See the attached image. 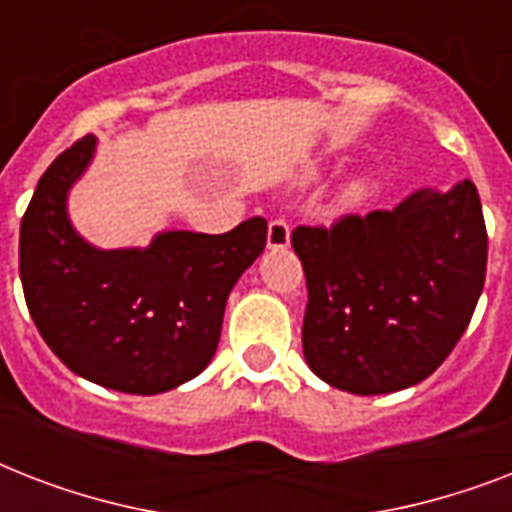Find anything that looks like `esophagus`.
<instances>
[{
	"label": "esophagus",
	"instance_id": "1",
	"mask_svg": "<svg viewBox=\"0 0 512 512\" xmlns=\"http://www.w3.org/2000/svg\"><path fill=\"white\" fill-rule=\"evenodd\" d=\"M289 247V225L287 220H271L268 223V249Z\"/></svg>",
	"mask_w": 512,
	"mask_h": 512
}]
</instances>
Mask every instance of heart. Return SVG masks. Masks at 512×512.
Returning a JSON list of instances; mask_svg holds the SVG:
<instances>
[{
  "label": "heart",
  "mask_w": 512,
  "mask_h": 512,
  "mask_svg": "<svg viewBox=\"0 0 512 512\" xmlns=\"http://www.w3.org/2000/svg\"><path fill=\"white\" fill-rule=\"evenodd\" d=\"M366 196H369V183H366L364 177H356V180H350V183L342 185L337 201H340L342 209H353L358 207Z\"/></svg>",
  "instance_id": "obj_1"
}]
</instances>
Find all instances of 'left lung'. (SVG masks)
I'll use <instances>...</instances> for the list:
<instances>
[{
	"instance_id": "obj_1",
	"label": "left lung",
	"mask_w": 512,
	"mask_h": 512,
	"mask_svg": "<svg viewBox=\"0 0 512 512\" xmlns=\"http://www.w3.org/2000/svg\"><path fill=\"white\" fill-rule=\"evenodd\" d=\"M308 284L303 353L356 396L412 388L468 329L486 279L484 212L470 180L398 207L292 233Z\"/></svg>"
}]
</instances>
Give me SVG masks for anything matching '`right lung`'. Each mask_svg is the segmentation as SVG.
Instances as JSON below:
<instances>
[{"mask_svg":"<svg viewBox=\"0 0 512 512\" xmlns=\"http://www.w3.org/2000/svg\"><path fill=\"white\" fill-rule=\"evenodd\" d=\"M98 140L84 135L47 167L20 220V281L50 350L84 380L156 396L212 361L233 284L265 249L263 217L209 236L156 233L148 247L98 249L68 217V191Z\"/></svg>","mask_w":512,"mask_h":512,"instance_id":"1","label":"right lung"}]
</instances>
